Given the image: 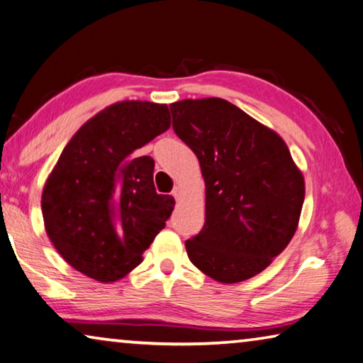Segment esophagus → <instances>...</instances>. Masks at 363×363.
I'll use <instances>...</instances> for the list:
<instances>
[{
	"label": "esophagus",
	"instance_id": "esophagus-1",
	"mask_svg": "<svg viewBox=\"0 0 363 363\" xmlns=\"http://www.w3.org/2000/svg\"><path fill=\"white\" fill-rule=\"evenodd\" d=\"M172 196H174V198L178 201L182 198V188L180 186H175L174 188V191H172Z\"/></svg>",
	"mask_w": 363,
	"mask_h": 363
}]
</instances>
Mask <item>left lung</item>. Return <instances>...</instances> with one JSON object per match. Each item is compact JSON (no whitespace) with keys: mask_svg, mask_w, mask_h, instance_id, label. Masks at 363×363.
Listing matches in <instances>:
<instances>
[{"mask_svg":"<svg viewBox=\"0 0 363 363\" xmlns=\"http://www.w3.org/2000/svg\"><path fill=\"white\" fill-rule=\"evenodd\" d=\"M174 130L199 159L206 223L185 242L191 263L221 284L259 274L294 238L304 177L277 132L228 100L170 105Z\"/></svg>","mask_w":363,"mask_h":363,"instance_id":"8db88e82","label":"left lung"}]
</instances>
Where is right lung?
Segmentation results:
<instances>
[{"label":"right lung","instance_id":"obj_1","mask_svg":"<svg viewBox=\"0 0 363 363\" xmlns=\"http://www.w3.org/2000/svg\"><path fill=\"white\" fill-rule=\"evenodd\" d=\"M169 127L167 105L124 100L82 124L63 148L41 208L50 242L76 271L110 284L143 262L175 199L156 193L155 161L135 151Z\"/></svg>","mask_w":363,"mask_h":363}]
</instances>
